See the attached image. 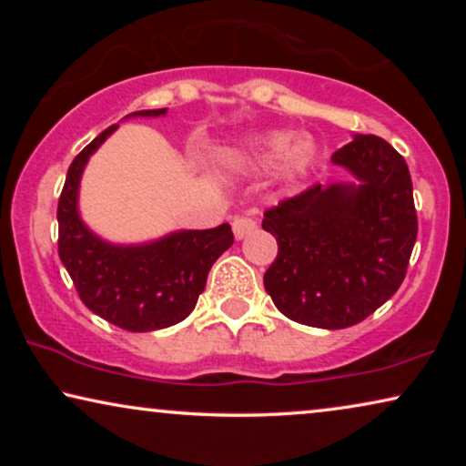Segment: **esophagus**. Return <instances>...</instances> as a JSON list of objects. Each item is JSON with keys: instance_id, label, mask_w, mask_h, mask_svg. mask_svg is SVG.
Returning <instances> with one entry per match:
<instances>
[{"instance_id": "34e87169", "label": "esophagus", "mask_w": 466, "mask_h": 466, "mask_svg": "<svg viewBox=\"0 0 466 466\" xmlns=\"http://www.w3.org/2000/svg\"><path fill=\"white\" fill-rule=\"evenodd\" d=\"M252 231H257V220L252 216H238L233 220V233L238 239H244L246 235H250Z\"/></svg>"}]
</instances>
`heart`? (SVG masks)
<instances>
[{"instance_id":"1","label":"heart","mask_w":466,"mask_h":466,"mask_svg":"<svg viewBox=\"0 0 466 466\" xmlns=\"http://www.w3.org/2000/svg\"><path fill=\"white\" fill-rule=\"evenodd\" d=\"M289 142L290 137L286 133H271V136L260 139L258 157L263 161H273V158L282 157V167L286 174H301L314 158V146L308 139H297L292 144Z\"/></svg>"}]
</instances>
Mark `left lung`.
Segmentation results:
<instances>
[{"mask_svg":"<svg viewBox=\"0 0 466 466\" xmlns=\"http://www.w3.org/2000/svg\"><path fill=\"white\" fill-rule=\"evenodd\" d=\"M359 184H314L265 212L278 241L265 290L290 320L348 329L403 284L418 238L405 158L378 136H356L333 155Z\"/></svg>","mask_w":466,"mask_h":466,"instance_id":"1","label":"left lung"}]
</instances>
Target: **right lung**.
<instances>
[{"instance_id":"1","label":"right lung","mask_w":466,"mask_h":466,"mask_svg":"<svg viewBox=\"0 0 466 466\" xmlns=\"http://www.w3.org/2000/svg\"><path fill=\"white\" fill-rule=\"evenodd\" d=\"M167 110H142L129 116H161ZM118 125L99 133L67 169L56 220L59 258L80 301L93 314L131 333H148L182 322L206 289L208 273L233 246L231 225L203 231H177L146 246H112L82 225L78 184L88 157Z\"/></svg>"}]
</instances>
